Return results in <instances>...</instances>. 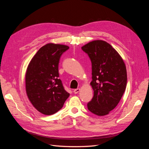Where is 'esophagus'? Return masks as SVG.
I'll return each mask as SVG.
<instances>
[{
	"instance_id": "esophagus-1",
	"label": "esophagus",
	"mask_w": 149,
	"mask_h": 149,
	"mask_svg": "<svg viewBox=\"0 0 149 149\" xmlns=\"http://www.w3.org/2000/svg\"><path fill=\"white\" fill-rule=\"evenodd\" d=\"M79 91H80V89L77 88V89H74L73 92H74V94H77V93H79Z\"/></svg>"
}]
</instances>
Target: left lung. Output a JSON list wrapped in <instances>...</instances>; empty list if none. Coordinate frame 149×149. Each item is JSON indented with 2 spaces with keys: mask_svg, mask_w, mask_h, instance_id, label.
<instances>
[{
  "mask_svg": "<svg viewBox=\"0 0 149 149\" xmlns=\"http://www.w3.org/2000/svg\"><path fill=\"white\" fill-rule=\"evenodd\" d=\"M81 49L91 61L94 96L88 109L97 116L107 115L118 104L125 90V65L116 49L102 40L89 42Z\"/></svg>",
  "mask_w": 149,
  "mask_h": 149,
  "instance_id": "obj_1",
  "label": "left lung"
}]
</instances>
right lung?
I'll return each mask as SVG.
<instances>
[{"instance_id": "add662e5", "label": "right lung", "mask_w": 149, "mask_h": 149, "mask_svg": "<svg viewBox=\"0 0 149 149\" xmlns=\"http://www.w3.org/2000/svg\"><path fill=\"white\" fill-rule=\"evenodd\" d=\"M68 49L63 45L47 44L39 49L26 70V94L33 106L43 114L56 113L70 96L58 73L60 57Z\"/></svg>"}]
</instances>
